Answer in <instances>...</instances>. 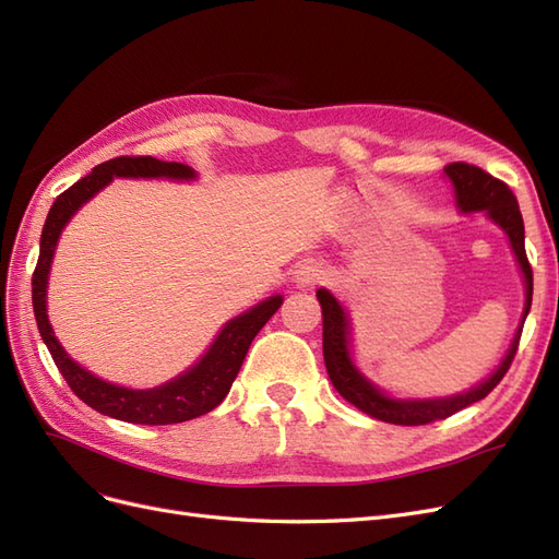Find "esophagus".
Returning <instances> with one entry per match:
<instances>
[{
    "label": "esophagus",
    "instance_id": "34e87169",
    "mask_svg": "<svg viewBox=\"0 0 559 559\" xmlns=\"http://www.w3.org/2000/svg\"><path fill=\"white\" fill-rule=\"evenodd\" d=\"M319 280H324V270H321L319 265H312V263L300 265V267L296 270V275H294V282H296L298 286H312V284L319 282Z\"/></svg>",
    "mask_w": 559,
    "mask_h": 559
}]
</instances>
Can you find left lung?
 Here are the masks:
<instances>
[{"label":"left lung","mask_w":559,"mask_h":559,"mask_svg":"<svg viewBox=\"0 0 559 559\" xmlns=\"http://www.w3.org/2000/svg\"><path fill=\"white\" fill-rule=\"evenodd\" d=\"M445 177L452 183L456 210L462 214H485L492 222L511 245L515 263L520 267V275L524 282V308L520 314V324L513 333V341L506 349L497 368L478 384H473L464 392H456L450 396H427V399H401L389 394L386 389L370 380L354 359V341H352V319L347 308L337 300L329 289H317V300L321 306V319H324V361L329 378L345 401H349L354 408L376 417L389 425H429L433 419H445L456 411L466 408V405L485 399L492 389L501 382V378L509 370L515 349L520 343V333L524 326V319L532 308V267L524 253V224L518 207V200L513 191L503 181L495 179L492 175L483 173L480 167L468 163H452L445 167Z\"/></svg>","instance_id":"obj_1"}]
</instances>
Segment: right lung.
I'll return each mask as SVG.
<instances>
[{"label":"right lung","mask_w":559,"mask_h":559,"mask_svg":"<svg viewBox=\"0 0 559 559\" xmlns=\"http://www.w3.org/2000/svg\"><path fill=\"white\" fill-rule=\"evenodd\" d=\"M173 179V181H195L198 173L181 163H163L158 158H111L103 165L93 167V173L79 179L64 193H60L50 207L39 242V261L32 275V306H35L37 326L41 341L53 357L60 376L72 386V392L91 405L93 411L109 415L114 419L132 421V425H179V421L193 419L214 411L218 403L230 392L233 380L238 378L247 349L257 333L265 326V321L273 317L280 306L282 296H267L257 306L245 310L242 314L228 319L214 335V341L202 357L158 386L132 389L123 384H114L109 380L97 378L88 368L74 361L67 349L60 345L58 335L48 319V275L53 265L56 249L64 226L72 222V216L93 200L99 191L118 179Z\"/></svg>","instance_id":"add662e5"}]
</instances>
